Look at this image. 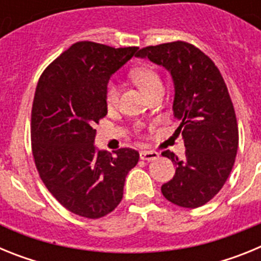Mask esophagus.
<instances>
[{
    "mask_svg": "<svg viewBox=\"0 0 261 261\" xmlns=\"http://www.w3.org/2000/svg\"><path fill=\"white\" fill-rule=\"evenodd\" d=\"M140 158L144 159V161H149V162H151V161H156V159L159 158V154L153 150H142L140 151Z\"/></svg>",
    "mask_w": 261,
    "mask_h": 261,
    "instance_id": "34e87169",
    "label": "esophagus"
}]
</instances>
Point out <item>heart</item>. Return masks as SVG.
<instances>
[{
    "label": "heart",
    "instance_id": "obj_1",
    "mask_svg": "<svg viewBox=\"0 0 261 261\" xmlns=\"http://www.w3.org/2000/svg\"><path fill=\"white\" fill-rule=\"evenodd\" d=\"M130 78L135 81L138 86L144 90L145 93H151L154 89L162 86V81L159 78L158 73L150 66H141V68H136L130 71ZM120 95V86L117 82L111 81L107 85L106 89V102L108 107L117 105Z\"/></svg>",
    "mask_w": 261,
    "mask_h": 261
}]
</instances>
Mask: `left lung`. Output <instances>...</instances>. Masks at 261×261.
<instances>
[{"label": "left lung", "mask_w": 261, "mask_h": 261, "mask_svg": "<svg viewBox=\"0 0 261 261\" xmlns=\"http://www.w3.org/2000/svg\"><path fill=\"white\" fill-rule=\"evenodd\" d=\"M136 56L163 66L174 82L172 111L186 156L163 151L176 171L161 191L177 206L199 208L220 192L238 150V124L225 81L204 52L184 41L142 48Z\"/></svg>", "instance_id": "left-lung-1"}]
</instances>
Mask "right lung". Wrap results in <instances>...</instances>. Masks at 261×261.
I'll use <instances>...</instances> for the list:
<instances>
[{
	"mask_svg": "<svg viewBox=\"0 0 261 261\" xmlns=\"http://www.w3.org/2000/svg\"><path fill=\"white\" fill-rule=\"evenodd\" d=\"M137 50L78 41L39 78L31 112L36 168L53 197L81 217L100 218L114 211L140 158L129 147L112 155L94 145V125L107 115L108 81Z\"/></svg>",
	"mask_w": 261,
	"mask_h": 261,
	"instance_id": "1",
	"label": "right lung"
}]
</instances>
